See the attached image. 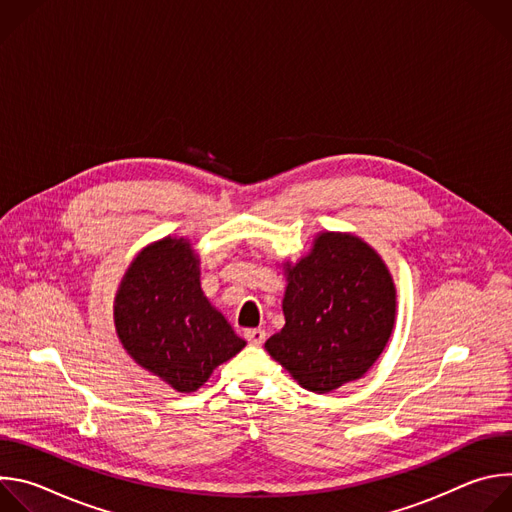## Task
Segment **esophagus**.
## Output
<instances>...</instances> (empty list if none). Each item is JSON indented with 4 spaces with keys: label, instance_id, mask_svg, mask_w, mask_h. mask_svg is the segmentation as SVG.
I'll list each match as a JSON object with an SVG mask.
<instances>
[{
    "label": "esophagus",
    "instance_id": "esophagus-1",
    "mask_svg": "<svg viewBox=\"0 0 512 512\" xmlns=\"http://www.w3.org/2000/svg\"><path fill=\"white\" fill-rule=\"evenodd\" d=\"M245 338H247L251 344L259 346V344L265 342V330H263V328H251V330L245 332Z\"/></svg>",
    "mask_w": 512,
    "mask_h": 512
}]
</instances>
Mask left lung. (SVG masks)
<instances>
[{"instance_id": "left-lung-1", "label": "left lung", "mask_w": 512, "mask_h": 512, "mask_svg": "<svg viewBox=\"0 0 512 512\" xmlns=\"http://www.w3.org/2000/svg\"><path fill=\"white\" fill-rule=\"evenodd\" d=\"M285 275V326L265 350L312 393L358 381L383 354L397 318V289L383 257L360 237L320 231Z\"/></svg>"}]
</instances>
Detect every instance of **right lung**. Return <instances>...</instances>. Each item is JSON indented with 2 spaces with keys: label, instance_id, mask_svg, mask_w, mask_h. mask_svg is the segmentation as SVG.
I'll list each match as a JSON object with an SVG mask.
<instances>
[{
  "label": "right lung",
  "instance_id": "right-lung-1",
  "mask_svg": "<svg viewBox=\"0 0 512 512\" xmlns=\"http://www.w3.org/2000/svg\"><path fill=\"white\" fill-rule=\"evenodd\" d=\"M115 332L141 369L178 393L198 391L212 371L245 348L200 287V257L186 237L145 245L113 300Z\"/></svg>",
  "mask_w": 512,
  "mask_h": 512
}]
</instances>
